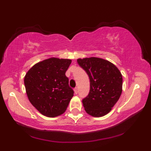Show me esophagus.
Masks as SVG:
<instances>
[{
    "instance_id": "34e87169",
    "label": "esophagus",
    "mask_w": 151,
    "mask_h": 151,
    "mask_svg": "<svg viewBox=\"0 0 151 151\" xmlns=\"http://www.w3.org/2000/svg\"><path fill=\"white\" fill-rule=\"evenodd\" d=\"M74 92H75V94H78V88H74Z\"/></svg>"
}]
</instances>
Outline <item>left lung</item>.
I'll use <instances>...</instances> for the list:
<instances>
[{"instance_id": "left-lung-1", "label": "left lung", "mask_w": 151, "mask_h": 151, "mask_svg": "<svg viewBox=\"0 0 151 151\" xmlns=\"http://www.w3.org/2000/svg\"><path fill=\"white\" fill-rule=\"evenodd\" d=\"M78 63L88 74L90 91L83 98L86 112L93 117L109 113L122 91V76L110 62L98 58L78 59Z\"/></svg>"}]
</instances>
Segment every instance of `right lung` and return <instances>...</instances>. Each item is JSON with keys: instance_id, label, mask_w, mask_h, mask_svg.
Here are the masks:
<instances>
[{"instance_id": "obj_1", "label": "right lung", "mask_w": 151, "mask_h": 151, "mask_svg": "<svg viewBox=\"0 0 151 151\" xmlns=\"http://www.w3.org/2000/svg\"><path fill=\"white\" fill-rule=\"evenodd\" d=\"M71 60L52 58L29 70L24 83L29 100L42 115L55 117L65 112L73 96L65 73Z\"/></svg>"}]
</instances>
